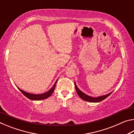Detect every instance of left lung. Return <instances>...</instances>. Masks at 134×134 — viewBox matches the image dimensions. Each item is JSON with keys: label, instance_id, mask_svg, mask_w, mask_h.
I'll use <instances>...</instances> for the list:
<instances>
[{"label": "left lung", "instance_id": "1", "mask_svg": "<svg viewBox=\"0 0 134 134\" xmlns=\"http://www.w3.org/2000/svg\"><path fill=\"white\" fill-rule=\"evenodd\" d=\"M74 85H75V88H76V92H77V94L79 96V97H80L81 99H82L83 100L89 102L96 103V102H99L102 101L103 100L106 99V97H108L112 93V92L107 94L103 95V96H98L96 97H93L88 96V95H87L86 94L84 93L83 92H81L80 90H79V89L77 87V85H76V82H74Z\"/></svg>", "mask_w": 134, "mask_h": 134}]
</instances>
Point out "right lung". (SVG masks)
Listing matches in <instances>:
<instances>
[{
  "label": "right lung",
  "mask_w": 134,
  "mask_h": 134,
  "mask_svg": "<svg viewBox=\"0 0 134 134\" xmlns=\"http://www.w3.org/2000/svg\"><path fill=\"white\" fill-rule=\"evenodd\" d=\"M58 79L55 81V83L53 85V87L51 88L50 90H49L48 92L44 93L42 94H32V93H29L26 92L25 91H24L23 90H22L18 87V89H19L20 91H21L22 93L24 94V96H25L27 98H28L31 100H44L47 98H48L51 95L53 94V93L54 92V90L55 89V86H56V83L57 82Z\"/></svg>",
  "instance_id": "obj_1"
}]
</instances>
